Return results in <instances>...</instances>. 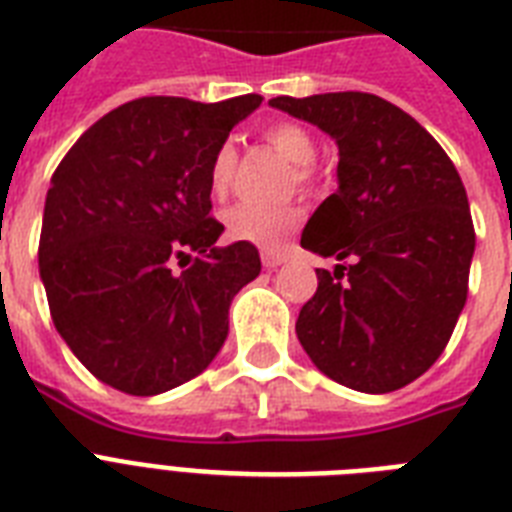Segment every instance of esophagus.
<instances>
[{"label": "esophagus", "instance_id": "1", "mask_svg": "<svg viewBox=\"0 0 512 512\" xmlns=\"http://www.w3.org/2000/svg\"><path fill=\"white\" fill-rule=\"evenodd\" d=\"M260 257H263L265 268H279L284 263V252H279V249H263Z\"/></svg>", "mask_w": 512, "mask_h": 512}]
</instances>
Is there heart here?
<instances>
[{
	"label": "heart",
	"mask_w": 512,
	"mask_h": 512,
	"mask_svg": "<svg viewBox=\"0 0 512 512\" xmlns=\"http://www.w3.org/2000/svg\"><path fill=\"white\" fill-rule=\"evenodd\" d=\"M265 143L284 156L287 162L295 164V183L311 188L316 180V154H319V140L305 124L295 119H279L265 127ZM239 167V151L231 140L217 148L209 164V188L212 196L223 199L231 191L233 177ZM303 223V207L297 204H281V207H260V204H236L225 212V228L228 236L236 241H247L260 249H279Z\"/></svg>",
	"instance_id": "heart-1"
}]
</instances>
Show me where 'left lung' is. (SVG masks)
<instances>
[{
  "instance_id": "8db88e82",
  "label": "left lung",
  "mask_w": 512,
  "mask_h": 512,
  "mask_svg": "<svg viewBox=\"0 0 512 512\" xmlns=\"http://www.w3.org/2000/svg\"><path fill=\"white\" fill-rule=\"evenodd\" d=\"M340 148L337 188L303 244L350 265L316 268L303 305L305 353L345 388L390 393L444 353L468 300L476 231L460 172L420 122L369 92L271 100Z\"/></svg>"
}]
</instances>
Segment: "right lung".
Masks as SVG:
<instances>
[{"instance_id": "add662e5", "label": "right lung", "mask_w": 512, "mask_h": 512, "mask_svg": "<svg viewBox=\"0 0 512 512\" xmlns=\"http://www.w3.org/2000/svg\"><path fill=\"white\" fill-rule=\"evenodd\" d=\"M260 103L130 100L58 164L39 276L52 324L100 382L156 396L193 380L223 348L231 300L260 273V255L247 241L215 247L223 223L209 215V164Z\"/></svg>"}]
</instances>
